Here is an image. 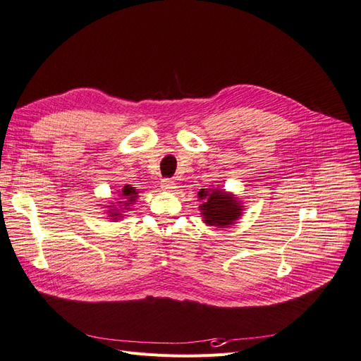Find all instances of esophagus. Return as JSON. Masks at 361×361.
<instances>
[{"label": "esophagus", "instance_id": "1", "mask_svg": "<svg viewBox=\"0 0 361 361\" xmlns=\"http://www.w3.org/2000/svg\"><path fill=\"white\" fill-rule=\"evenodd\" d=\"M160 188H161V190H165V192H176L177 185H176V183H173L172 180L166 178V180H161Z\"/></svg>", "mask_w": 361, "mask_h": 361}]
</instances>
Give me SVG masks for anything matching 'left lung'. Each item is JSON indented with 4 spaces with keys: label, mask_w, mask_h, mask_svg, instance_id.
<instances>
[{
    "label": "left lung",
    "mask_w": 361,
    "mask_h": 361,
    "mask_svg": "<svg viewBox=\"0 0 361 361\" xmlns=\"http://www.w3.org/2000/svg\"><path fill=\"white\" fill-rule=\"evenodd\" d=\"M197 201H201L200 210L202 222L207 226L226 228L237 224L243 216L244 205L238 196L226 192L222 188H208L197 192Z\"/></svg>",
    "instance_id": "8db88e82"
}]
</instances>
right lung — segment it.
<instances>
[{
    "instance_id": "obj_1",
    "label": "right lung",
    "mask_w": 361,
    "mask_h": 361,
    "mask_svg": "<svg viewBox=\"0 0 361 361\" xmlns=\"http://www.w3.org/2000/svg\"><path fill=\"white\" fill-rule=\"evenodd\" d=\"M115 195L117 196L112 201H109L108 205L103 207L104 212H106L104 214H106L108 219H111V222H118V220H123L127 216L133 204L137 201L139 190L136 188H132L130 184H126Z\"/></svg>"
}]
</instances>
